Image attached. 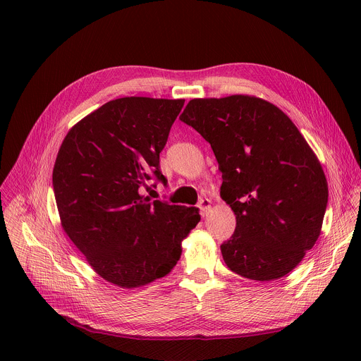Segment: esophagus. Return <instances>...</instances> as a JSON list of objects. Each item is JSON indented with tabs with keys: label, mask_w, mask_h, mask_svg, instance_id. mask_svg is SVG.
<instances>
[{
	"label": "esophagus",
	"mask_w": 361,
	"mask_h": 361,
	"mask_svg": "<svg viewBox=\"0 0 361 361\" xmlns=\"http://www.w3.org/2000/svg\"><path fill=\"white\" fill-rule=\"evenodd\" d=\"M198 209L201 212V216L205 217L212 210V201L209 198H201L198 202Z\"/></svg>",
	"instance_id": "esophagus-1"
}]
</instances>
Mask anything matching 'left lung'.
Here are the masks:
<instances>
[{
  "mask_svg": "<svg viewBox=\"0 0 361 361\" xmlns=\"http://www.w3.org/2000/svg\"><path fill=\"white\" fill-rule=\"evenodd\" d=\"M180 120L209 141L223 174L221 198L235 231L221 244L227 267L271 281L293 271L316 244L329 185L294 123L254 95L190 99Z\"/></svg>",
  "mask_w": 361,
  "mask_h": 361,
  "instance_id": "left-lung-1",
  "label": "left lung"
}]
</instances>
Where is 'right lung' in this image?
<instances>
[{
    "label": "right lung",
    "mask_w": 361,
    "mask_h": 361,
    "mask_svg": "<svg viewBox=\"0 0 361 361\" xmlns=\"http://www.w3.org/2000/svg\"><path fill=\"white\" fill-rule=\"evenodd\" d=\"M184 99L124 97L106 102L66 135L53 170L61 226L92 270L121 288L167 276L198 224L195 207L141 194L166 184L160 152Z\"/></svg>",
    "instance_id": "obj_1"
}]
</instances>
